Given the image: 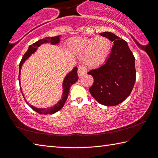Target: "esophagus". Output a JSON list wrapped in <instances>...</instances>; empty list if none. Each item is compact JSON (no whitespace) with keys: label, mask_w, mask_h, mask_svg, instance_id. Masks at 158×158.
Here are the masks:
<instances>
[{"label":"esophagus","mask_w":158,"mask_h":158,"mask_svg":"<svg viewBox=\"0 0 158 158\" xmlns=\"http://www.w3.org/2000/svg\"><path fill=\"white\" fill-rule=\"evenodd\" d=\"M87 73V69H85L84 67L79 66L78 68V75L79 77H81L82 76L85 75Z\"/></svg>","instance_id":"obj_1"}]
</instances>
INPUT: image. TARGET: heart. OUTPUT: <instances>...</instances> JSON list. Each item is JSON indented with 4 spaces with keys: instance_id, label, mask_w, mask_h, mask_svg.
<instances>
[{
    "instance_id": "1",
    "label": "heart",
    "mask_w": 158,
    "mask_h": 158,
    "mask_svg": "<svg viewBox=\"0 0 158 158\" xmlns=\"http://www.w3.org/2000/svg\"><path fill=\"white\" fill-rule=\"evenodd\" d=\"M70 52L85 53L84 61L88 66L95 68L102 65L110 52L111 41L106 37H72L67 42Z\"/></svg>"
}]
</instances>
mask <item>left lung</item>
<instances>
[{
    "label": "left lung",
    "instance_id": "left-lung-1",
    "mask_svg": "<svg viewBox=\"0 0 158 158\" xmlns=\"http://www.w3.org/2000/svg\"><path fill=\"white\" fill-rule=\"evenodd\" d=\"M100 35L113 42L114 46L105 63L88 73L94 79L89 91L101 105L116 106L123 102L133 89L135 58L124 40L110 32Z\"/></svg>",
    "mask_w": 158,
    "mask_h": 158
}]
</instances>
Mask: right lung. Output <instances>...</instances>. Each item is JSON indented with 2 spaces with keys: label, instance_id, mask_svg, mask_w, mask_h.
I'll return each instance as SVG.
<instances>
[{
  "label": "right lung",
  "instance_id": "obj_1",
  "mask_svg": "<svg viewBox=\"0 0 158 158\" xmlns=\"http://www.w3.org/2000/svg\"><path fill=\"white\" fill-rule=\"evenodd\" d=\"M60 35L51 37H45V38L40 40H38L36 42H35V43H33V44H31L29 46L28 51L26 52L25 54L23 56L22 59H21V62L19 63V83H20L21 69V67H22V65L23 64V63H24L25 61L31 56V54H33V53H34L36 52L37 47H39L41 44H44V43H51L53 45L58 44L60 42ZM78 79H79V77H78V74H77V67H74L73 70H72L71 72H69V73L67 74L65 77V79H64V80H63V95H62V98H61V100L58 101V102L57 104H56L54 106H53L50 108H47V109L46 108H42V109L37 108V107H35V106L30 105V104H29L28 102L26 100V99L24 98V96H23V94L22 93V90H21V89H21V93H22V95L23 96V98L25 99V101L26 102V103H27L28 105L31 106V109H33L35 111H36V112H37V113L41 114H53L56 113V112L59 111L60 109H61V108H62L64 106V105H65V102H66L67 99H68V96L69 92V89H70L71 85L74 84L76 81H77Z\"/></svg>",
  "mask_w": 158,
  "mask_h": 158
}]
</instances>
